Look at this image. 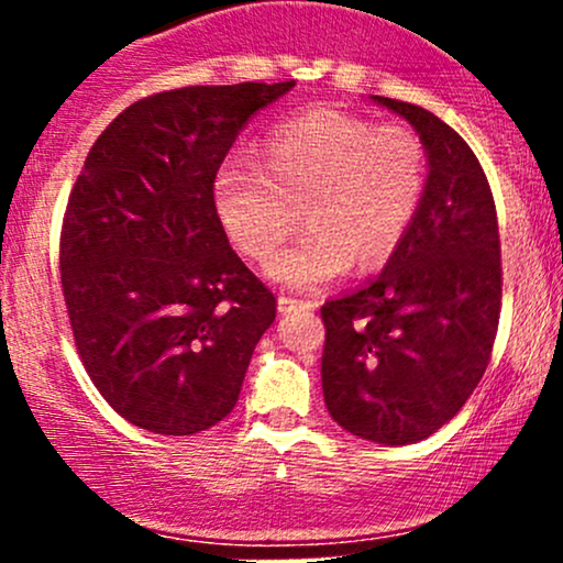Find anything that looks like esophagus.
<instances>
[{
    "instance_id": "1",
    "label": "esophagus",
    "mask_w": 563,
    "mask_h": 563,
    "mask_svg": "<svg viewBox=\"0 0 563 563\" xmlns=\"http://www.w3.org/2000/svg\"><path fill=\"white\" fill-rule=\"evenodd\" d=\"M318 303L314 301H303V299H294V296H277V312H294V309H314Z\"/></svg>"
}]
</instances>
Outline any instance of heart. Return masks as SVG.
<instances>
[{"instance_id":"b5f03b06","label":"heart","mask_w":563,"mask_h":563,"mask_svg":"<svg viewBox=\"0 0 563 563\" xmlns=\"http://www.w3.org/2000/svg\"><path fill=\"white\" fill-rule=\"evenodd\" d=\"M423 142L407 126H376L339 108L286 121L262 142V169L228 161L214 174L219 224L249 260L269 262L299 224L307 232L269 264L286 288L312 290L352 267L384 264L426 196Z\"/></svg>"}]
</instances>
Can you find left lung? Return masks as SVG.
<instances>
[{
	"label": "left lung",
	"instance_id": "1",
	"mask_svg": "<svg viewBox=\"0 0 563 563\" xmlns=\"http://www.w3.org/2000/svg\"><path fill=\"white\" fill-rule=\"evenodd\" d=\"M423 142L429 179L410 232L376 280L325 301L322 394L367 442L412 444L466 405L500 318L493 190L466 140L426 108L371 95Z\"/></svg>",
	"mask_w": 563,
	"mask_h": 563
}]
</instances>
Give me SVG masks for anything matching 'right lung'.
Segmentation results:
<instances>
[{
    "instance_id": "right-lung-1",
    "label": "right lung",
    "mask_w": 563,
    "mask_h": 563,
    "mask_svg": "<svg viewBox=\"0 0 563 563\" xmlns=\"http://www.w3.org/2000/svg\"><path fill=\"white\" fill-rule=\"evenodd\" d=\"M294 84L145 97L84 161L63 219V296L89 378L140 429L187 437L228 418L273 325V290L230 249L211 183L251 115Z\"/></svg>"
}]
</instances>
